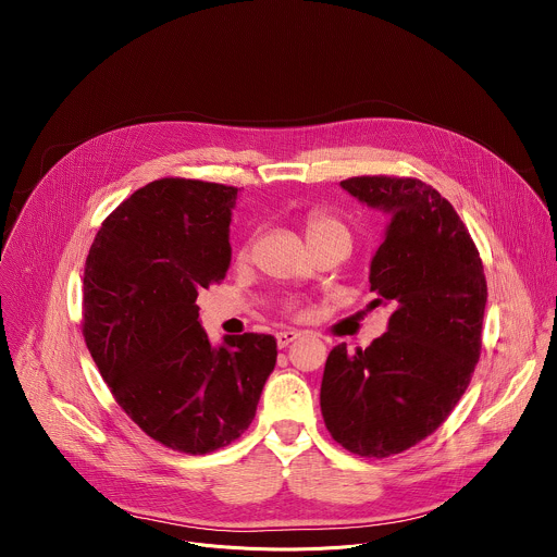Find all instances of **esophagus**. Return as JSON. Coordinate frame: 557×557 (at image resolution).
Masks as SVG:
<instances>
[{
    "instance_id": "esophagus-1",
    "label": "esophagus",
    "mask_w": 557,
    "mask_h": 557,
    "mask_svg": "<svg viewBox=\"0 0 557 557\" xmlns=\"http://www.w3.org/2000/svg\"><path fill=\"white\" fill-rule=\"evenodd\" d=\"M299 335H301L299 331H290V329H288V331L277 333V335H275V339H277V346H280V348H286V346H288V344H293Z\"/></svg>"
}]
</instances>
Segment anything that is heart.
I'll list each match as a JSON object with an SVG mask.
<instances>
[{
    "instance_id": "heart-1",
    "label": "heart",
    "mask_w": 557,
    "mask_h": 557,
    "mask_svg": "<svg viewBox=\"0 0 557 557\" xmlns=\"http://www.w3.org/2000/svg\"><path fill=\"white\" fill-rule=\"evenodd\" d=\"M304 228H306V240H308V245H312V243H317V240H322V237L333 235V233H339V235H346V237H348V228H346L337 218H333V215H329V213H322V211L310 213V215L306 218ZM243 258H247V251L243 253Z\"/></svg>"
}]
</instances>
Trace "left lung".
I'll use <instances>...</instances> for the list:
<instances>
[{
    "mask_svg": "<svg viewBox=\"0 0 557 557\" xmlns=\"http://www.w3.org/2000/svg\"><path fill=\"white\" fill-rule=\"evenodd\" d=\"M342 189L389 218L370 262V308L392 314L366 350H331L320 406L342 447L385 458L430 436L460 401L481 357L487 282L467 226L434 187L357 176Z\"/></svg>",
    "mask_w": 557,
    "mask_h": 557,
    "instance_id": "obj_1",
    "label": "left lung"
}]
</instances>
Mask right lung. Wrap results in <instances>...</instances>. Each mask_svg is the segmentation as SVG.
Masks as SVG:
<instances>
[{"mask_svg":"<svg viewBox=\"0 0 557 557\" xmlns=\"http://www.w3.org/2000/svg\"><path fill=\"white\" fill-rule=\"evenodd\" d=\"M237 189L163 178L99 228L84 273V337L125 414L185 454L233 443L253 421L277 361L271 335L211 346L198 290L226 275Z\"/></svg>","mask_w":557,"mask_h":557,"instance_id":"right-lung-1","label":"right lung"}]
</instances>
